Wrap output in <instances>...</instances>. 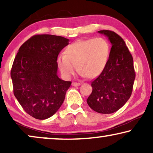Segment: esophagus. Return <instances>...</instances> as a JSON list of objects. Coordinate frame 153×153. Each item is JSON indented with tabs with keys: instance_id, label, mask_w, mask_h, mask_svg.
<instances>
[{
	"instance_id": "obj_1",
	"label": "esophagus",
	"mask_w": 153,
	"mask_h": 153,
	"mask_svg": "<svg viewBox=\"0 0 153 153\" xmlns=\"http://www.w3.org/2000/svg\"><path fill=\"white\" fill-rule=\"evenodd\" d=\"M72 85L73 86H75V87H77V86H79V85H81L80 83H76V82H73L72 83Z\"/></svg>"
}]
</instances>
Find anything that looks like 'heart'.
Instances as JSON below:
<instances>
[{"mask_svg": "<svg viewBox=\"0 0 153 153\" xmlns=\"http://www.w3.org/2000/svg\"><path fill=\"white\" fill-rule=\"evenodd\" d=\"M109 55V44L105 39L97 37L71 44L67 47L65 54L58 56L57 62L65 78H71L78 68L81 76L95 79L103 72Z\"/></svg>", "mask_w": 153, "mask_h": 153, "instance_id": "1", "label": "heart"}]
</instances>
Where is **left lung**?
Here are the masks:
<instances>
[{
	"label": "left lung",
	"instance_id": "8db88e82",
	"mask_svg": "<svg viewBox=\"0 0 153 153\" xmlns=\"http://www.w3.org/2000/svg\"><path fill=\"white\" fill-rule=\"evenodd\" d=\"M98 33L107 37L112 47L105 68L91 83L93 91L87 103L95 111L108 114L120 109L129 99L135 72L132 56L122 37L114 31Z\"/></svg>",
	"mask_w": 153,
	"mask_h": 153
}]
</instances>
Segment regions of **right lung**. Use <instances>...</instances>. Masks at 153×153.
<instances>
[{"mask_svg":"<svg viewBox=\"0 0 153 153\" xmlns=\"http://www.w3.org/2000/svg\"><path fill=\"white\" fill-rule=\"evenodd\" d=\"M69 42L61 36L37 35L19 49L10 74L14 95L33 118H49L63 103L72 82L58 76L57 58Z\"/></svg>","mask_w":153,"mask_h":153,"instance_id":"1","label":"right lung"}]
</instances>
